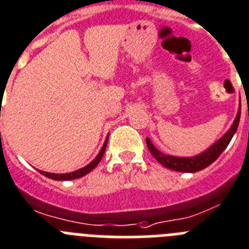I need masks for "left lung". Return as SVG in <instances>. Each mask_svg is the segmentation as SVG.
<instances>
[{
	"label": "left lung",
	"mask_w": 249,
	"mask_h": 249,
	"mask_svg": "<svg viewBox=\"0 0 249 249\" xmlns=\"http://www.w3.org/2000/svg\"><path fill=\"white\" fill-rule=\"evenodd\" d=\"M239 119H241V107H239L238 114L235 116L234 122H233L231 129H229L218 142H215L211 148H208L205 151L200 153V154L196 155V157L181 158L174 157V155H166L164 154V153H161V151L158 150V149L151 144V142L148 138H146V145H148V149L151 153V155H153L161 165L165 166V168H169V169L176 170V172H199V170L204 169V168H207L208 165H211V164L223 153L224 149L228 146L229 142L232 140L233 135H234L235 131H237V127H238L239 124Z\"/></svg>",
	"instance_id": "left-lung-1"
}]
</instances>
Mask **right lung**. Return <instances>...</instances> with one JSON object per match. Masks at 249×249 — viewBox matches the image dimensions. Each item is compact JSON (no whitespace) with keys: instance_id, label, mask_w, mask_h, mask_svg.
Instances as JSON below:
<instances>
[{"instance_id":"right-lung-1","label":"right lung","mask_w":249,"mask_h":249,"mask_svg":"<svg viewBox=\"0 0 249 249\" xmlns=\"http://www.w3.org/2000/svg\"><path fill=\"white\" fill-rule=\"evenodd\" d=\"M107 140H105V142H104V145H103V148H101V150L99 151V154L96 155V158H95L91 163L88 164V165L84 166V168H81V169L75 170V172H71V173H66V174H55V173L42 172V170H40V173L42 174V176L47 177V178H50V179H53V180H71V179L81 178V177L86 176L88 173L91 172L95 166L98 165L99 161H100L101 158H103L104 153H105V149H107Z\"/></svg>"}]
</instances>
